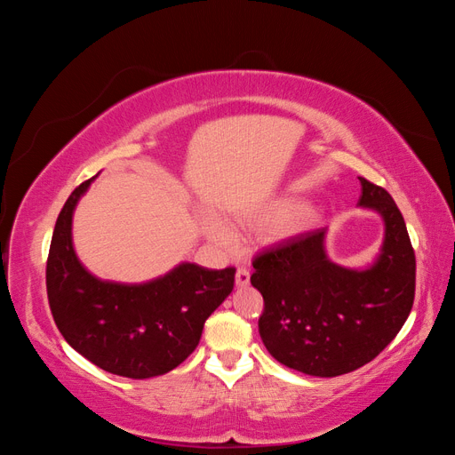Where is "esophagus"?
Wrapping results in <instances>:
<instances>
[{"mask_svg": "<svg viewBox=\"0 0 455 455\" xmlns=\"http://www.w3.org/2000/svg\"><path fill=\"white\" fill-rule=\"evenodd\" d=\"M251 283V271L246 267H239L235 273V284L237 286H246Z\"/></svg>", "mask_w": 455, "mask_h": 455, "instance_id": "esophagus-1", "label": "esophagus"}]
</instances>
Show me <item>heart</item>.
<instances>
[{
	"label": "heart",
	"mask_w": 455,
	"mask_h": 455,
	"mask_svg": "<svg viewBox=\"0 0 455 455\" xmlns=\"http://www.w3.org/2000/svg\"><path fill=\"white\" fill-rule=\"evenodd\" d=\"M266 220H269V222H281L284 233H296V231L306 229L313 224V214L306 212V211L298 212L296 204L292 201H281L277 204L269 206L266 212ZM209 231H211L212 239L224 246H231L233 241H235L233 233L220 222H211Z\"/></svg>",
	"instance_id": "obj_1"
}]
</instances>
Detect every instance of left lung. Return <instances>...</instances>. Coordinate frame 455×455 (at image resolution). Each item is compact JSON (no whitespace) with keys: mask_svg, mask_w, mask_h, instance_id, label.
I'll list each match as a JSON object with an SVG mask.
<instances>
[{"mask_svg":"<svg viewBox=\"0 0 455 455\" xmlns=\"http://www.w3.org/2000/svg\"><path fill=\"white\" fill-rule=\"evenodd\" d=\"M359 180V204L385 222L381 252L368 269L330 261L324 228L288 237L252 261L251 283L264 296L261 341L273 359L309 376H341L376 359L414 306L416 254L404 218L387 191Z\"/></svg>","mask_w":455,"mask_h":455,"instance_id":"8db88e82","label":"left lung"}]
</instances>
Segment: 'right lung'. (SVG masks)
Returning <instances> with one entry per match:
<instances>
[{
  "label": "right lung",
  "mask_w": 455,
  "mask_h": 455,
  "mask_svg": "<svg viewBox=\"0 0 455 455\" xmlns=\"http://www.w3.org/2000/svg\"><path fill=\"white\" fill-rule=\"evenodd\" d=\"M92 180L72 191L54 224L45 273L52 319L79 355L109 374H167L196 351L204 321L233 291L235 267L180 264L144 284L96 279L72 243L74 209Z\"/></svg>",
  "instance_id": "right-lung-1"
}]
</instances>
